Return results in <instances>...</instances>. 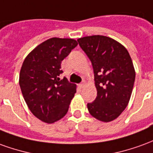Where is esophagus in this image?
<instances>
[{
  "mask_svg": "<svg viewBox=\"0 0 153 153\" xmlns=\"http://www.w3.org/2000/svg\"><path fill=\"white\" fill-rule=\"evenodd\" d=\"M84 85H85V84H84V83H81V84H79V86L80 88H84Z\"/></svg>",
  "mask_w": 153,
  "mask_h": 153,
  "instance_id": "34e87169",
  "label": "esophagus"
}]
</instances>
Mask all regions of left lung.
Masks as SVG:
<instances>
[{
  "instance_id": "left-lung-1",
  "label": "left lung",
  "mask_w": 153,
  "mask_h": 153,
  "mask_svg": "<svg viewBox=\"0 0 153 153\" xmlns=\"http://www.w3.org/2000/svg\"><path fill=\"white\" fill-rule=\"evenodd\" d=\"M91 60L97 97L88 110L99 121L116 119L128 104L135 81V69L128 51L122 44L103 36L78 39Z\"/></svg>"
}]
</instances>
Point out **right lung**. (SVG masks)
<instances>
[{
    "label": "right lung",
    "instance_id": "obj_1",
    "mask_svg": "<svg viewBox=\"0 0 153 153\" xmlns=\"http://www.w3.org/2000/svg\"><path fill=\"white\" fill-rule=\"evenodd\" d=\"M78 45L70 38H51L31 51L21 66L19 84L29 109L40 121L54 123L65 117L76 84L59 79L61 62Z\"/></svg>",
    "mask_w": 153,
    "mask_h": 153
}]
</instances>
